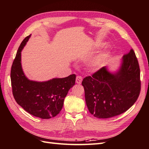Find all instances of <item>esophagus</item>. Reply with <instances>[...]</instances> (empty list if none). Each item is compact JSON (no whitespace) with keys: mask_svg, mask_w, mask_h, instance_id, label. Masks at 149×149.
<instances>
[{"mask_svg":"<svg viewBox=\"0 0 149 149\" xmlns=\"http://www.w3.org/2000/svg\"><path fill=\"white\" fill-rule=\"evenodd\" d=\"M82 81V77L81 76H77L76 77V80H75V82L78 84H81Z\"/></svg>","mask_w":149,"mask_h":149,"instance_id":"obj_1","label":"esophagus"}]
</instances>
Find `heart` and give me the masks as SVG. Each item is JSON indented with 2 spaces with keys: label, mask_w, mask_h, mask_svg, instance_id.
<instances>
[{
  "label": "heart",
  "mask_w": 149,
  "mask_h": 149,
  "mask_svg": "<svg viewBox=\"0 0 149 149\" xmlns=\"http://www.w3.org/2000/svg\"><path fill=\"white\" fill-rule=\"evenodd\" d=\"M111 53L109 50L102 52L95 56L88 63V67L92 70H98L104 65L109 58Z\"/></svg>",
  "instance_id": "1"
}]
</instances>
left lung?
<instances>
[{"instance_id":"left-lung-1","label":"left lung","mask_w":149,"mask_h":149,"mask_svg":"<svg viewBox=\"0 0 149 149\" xmlns=\"http://www.w3.org/2000/svg\"><path fill=\"white\" fill-rule=\"evenodd\" d=\"M85 100L89 112L97 118H109L125 112L134 104L140 91V67L131 49L117 70L103 67L83 79Z\"/></svg>"}]
</instances>
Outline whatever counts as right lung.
<instances>
[{
    "label": "right lung",
    "instance_id": "right-lung-1",
    "mask_svg": "<svg viewBox=\"0 0 149 149\" xmlns=\"http://www.w3.org/2000/svg\"><path fill=\"white\" fill-rule=\"evenodd\" d=\"M31 36L22 41L11 67L13 94L17 103L25 111L41 119H49L62 109L65 97L75 85V75L43 82L29 80L22 70L21 52Z\"/></svg>",
    "mask_w": 149,
    "mask_h": 149
}]
</instances>
